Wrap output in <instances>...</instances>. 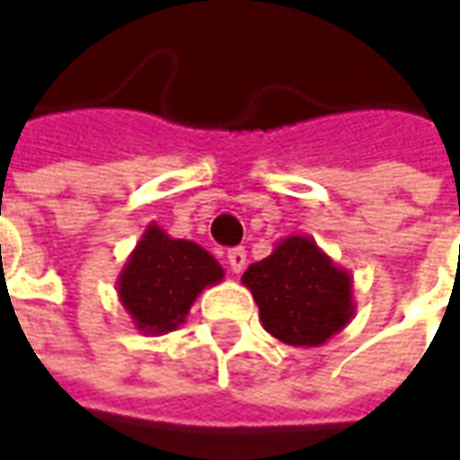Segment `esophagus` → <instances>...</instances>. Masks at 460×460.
<instances>
[{
	"instance_id": "34e87169",
	"label": "esophagus",
	"mask_w": 460,
	"mask_h": 460,
	"mask_svg": "<svg viewBox=\"0 0 460 460\" xmlns=\"http://www.w3.org/2000/svg\"><path fill=\"white\" fill-rule=\"evenodd\" d=\"M226 261H229V266L234 273H241V270L246 269V251L241 249H231L229 256H226Z\"/></svg>"
}]
</instances>
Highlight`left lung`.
Instances as JSON below:
<instances>
[{"label":"left lung","instance_id":"left-lung-1","mask_svg":"<svg viewBox=\"0 0 460 460\" xmlns=\"http://www.w3.org/2000/svg\"><path fill=\"white\" fill-rule=\"evenodd\" d=\"M273 338L293 347L325 345L355 318L352 276L310 236L279 241L241 276Z\"/></svg>","mask_w":460,"mask_h":460}]
</instances>
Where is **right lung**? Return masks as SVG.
<instances>
[{
	"mask_svg": "<svg viewBox=\"0 0 460 460\" xmlns=\"http://www.w3.org/2000/svg\"><path fill=\"white\" fill-rule=\"evenodd\" d=\"M224 280V269L209 251L187 239H172L155 221L115 280L118 298L132 325L145 335L177 330L199 293Z\"/></svg>",
	"mask_w": 460,
	"mask_h": 460,
	"instance_id": "1",
	"label": "right lung"
}]
</instances>
